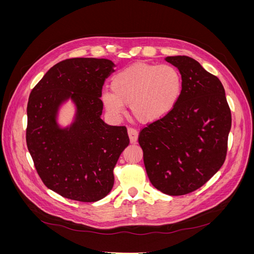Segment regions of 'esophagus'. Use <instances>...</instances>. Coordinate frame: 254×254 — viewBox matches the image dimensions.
<instances>
[{"mask_svg": "<svg viewBox=\"0 0 254 254\" xmlns=\"http://www.w3.org/2000/svg\"><path fill=\"white\" fill-rule=\"evenodd\" d=\"M128 135L130 142L135 143L137 140V136H139V132H137L134 128H128Z\"/></svg>", "mask_w": 254, "mask_h": 254, "instance_id": "34e87169", "label": "esophagus"}]
</instances>
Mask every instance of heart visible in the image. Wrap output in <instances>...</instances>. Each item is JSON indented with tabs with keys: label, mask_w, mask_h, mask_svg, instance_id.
<instances>
[{
	"label": "heart",
	"mask_w": 254,
	"mask_h": 254,
	"mask_svg": "<svg viewBox=\"0 0 254 254\" xmlns=\"http://www.w3.org/2000/svg\"><path fill=\"white\" fill-rule=\"evenodd\" d=\"M111 88L101 94L107 110L119 117L125 105H130L133 118L149 124L175 109L182 95L183 78L174 65L135 63L113 76Z\"/></svg>",
	"instance_id": "heart-1"
}]
</instances>
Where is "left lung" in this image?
<instances>
[{
  "instance_id": "1",
  "label": "left lung",
  "mask_w": 254,
  "mask_h": 254,
  "mask_svg": "<svg viewBox=\"0 0 254 254\" xmlns=\"http://www.w3.org/2000/svg\"><path fill=\"white\" fill-rule=\"evenodd\" d=\"M165 60L182 75V95L170 114L141 130L139 144L152 186L180 196L201 188L224 164L232 119L216 76L188 56Z\"/></svg>"
}]
</instances>
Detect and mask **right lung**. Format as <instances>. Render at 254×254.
<instances>
[{"label":"right lung","mask_w":254,"mask_h":254,"mask_svg":"<svg viewBox=\"0 0 254 254\" xmlns=\"http://www.w3.org/2000/svg\"><path fill=\"white\" fill-rule=\"evenodd\" d=\"M114 66L109 59H66L30 92L28 151L45 186L72 200L94 202L108 195L114 166L129 144L125 126H110L101 118L102 89ZM67 100L75 106L74 120L61 127L58 113Z\"/></svg>","instance_id":"add662e5"}]
</instances>
